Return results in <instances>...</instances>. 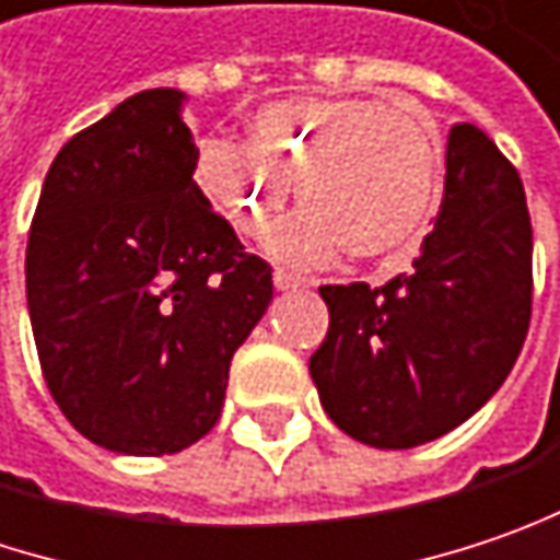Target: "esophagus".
I'll return each instance as SVG.
<instances>
[{
  "label": "esophagus",
  "instance_id": "34e87169",
  "mask_svg": "<svg viewBox=\"0 0 560 560\" xmlns=\"http://www.w3.org/2000/svg\"><path fill=\"white\" fill-rule=\"evenodd\" d=\"M273 287L277 290H300V287H305V277H300V273H293V270H283V267H277L273 270Z\"/></svg>",
  "mask_w": 560,
  "mask_h": 560
}]
</instances>
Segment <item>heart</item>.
Instances as JSON below:
<instances>
[{
    "mask_svg": "<svg viewBox=\"0 0 560 560\" xmlns=\"http://www.w3.org/2000/svg\"><path fill=\"white\" fill-rule=\"evenodd\" d=\"M194 184L235 232L260 238L302 203L270 248L300 264L340 252L360 264H398L427 235L443 155L430 124L376 98L270 101L248 117V142L207 137L194 149Z\"/></svg>",
    "mask_w": 560,
    "mask_h": 560,
    "instance_id": "obj_1",
    "label": "heart"
}]
</instances>
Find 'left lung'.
I'll use <instances>...</instances> for the list:
<instances>
[{"label": "left lung", "instance_id": "left-lung-1", "mask_svg": "<svg viewBox=\"0 0 560 560\" xmlns=\"http://www.w3.org/2000/svg\"><path fill=\"white\" fill-rule=\"evenodd\" d=\"M328 335L308 373L328 418L376 450H411L468 420L510 376L533 315V222L516 168L456 124L446 194L408 273L322 287Z\"/></svg>", "mask_w": 560, "mask_h": 560}]
</instances>
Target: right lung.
<instances>
[{"mask_svg": "<svg viewBox=\"0 0 560 560\" xmlns=\"http://www.w3.org/2000/svg\"><path fill=\"white\" fill-rule=\"evenodd\" d=\"M184 92L149 89L54 159L27 232V312L66 420L124 456L180 453L220 420L229 363L273 300L194 184Z\"/></svg>", "mask_w": 560, "mask_h": 560, "instance_id": "right-lung-1", "label": "right lung"}]
</instances>
